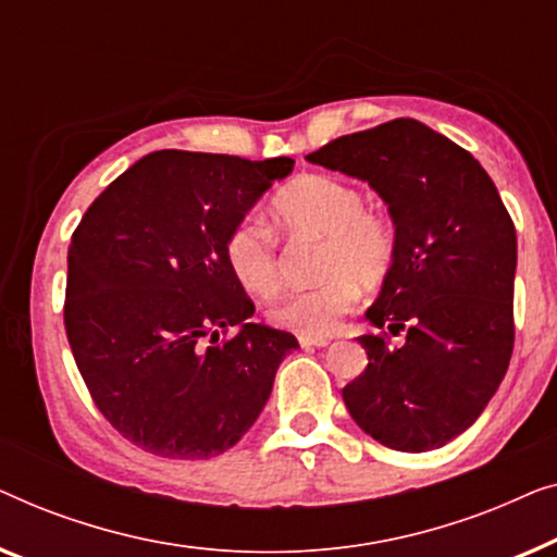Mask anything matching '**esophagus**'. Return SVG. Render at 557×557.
I'll use <instances>...</instances> for the list:
<instances>
[{
  "mask_svg": "<svg viewBox=\"0 0 557 557\" xmlns=\"http://www.w3.org/2000/svg\"><path fill=\"white\" fill-rule=\"evenodd\" d=\"M302 348H325L331 346V338H312V335H300Z\"/></svg>",
  "mask_w": 557,
  "mask_h": 557,
  "instance_id": "esophagus-1",
  "label": "esophagus"
}]
</instances>
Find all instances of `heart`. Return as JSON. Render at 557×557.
Here are the masks:
<instances>
[{
  "instance_id": "heart-1",
  "label": "heart",
  "mask_w": 557,
  "mask_h": 557,
  "mask_svg": "<svg viewBox=\"0 0 557 557\" xmlns=\"http://www.w3.org/2000/svg\"><path fill=\"white\" fill-rule=\"evenodd\" d=\"M272 214L287 232L318 234L320 252L315 287L282 295L268 318L297 335L325 338L360 300V285L371 287L388 275L396 237L386 219L366 211V197L338 176L308 174L295 178L272 199ZM224 257L234 280L249 295H270L277 287V249L270 226L245 216L232 226Z\"/></svg>"
}]
</instances>
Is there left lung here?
<instances>
[{
    "instance_id": "8db88e82",
    "label": "left lung",
    "mask_w": 557,
    "mask_h": 557,
    "mask_svg": "<svg viewBox=\"0 0 557 557\" xmlns=\"http://www.w3.org/2000/svg\"><path fill=\"white\" fill-rule=\"evenodd\" d=\"M360 178L388 207L396 257L360 335L366 371L350 417L396 451L449 444L480 419L510 366L517 237L497 186L465 148L413 119L350 133L305 156Z\"/></svg>"
}]
</instances>
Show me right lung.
Instances as JSON below:
<instances>
[{
    "label": "right lung",
    "instance_id": "right-lung-1",
    "mask_svg": "<svg viewBox=\"0 0 557 557\" xmlns=\"http://www.w3.org/2000/svg\"><path fill=\"white\" fill-rule=\"evenodd\" d=\"M287 156L156 151L85 211L67 249L65 331L92 401L166 459L239 442L272 394L293 333L249 323L255 305L224 257L226 234L293 174ZM234 326L230 342L218 333Z\"/></svg>",
    "mask_w": 557,
    "mask_h": 557
}]
</instances>
